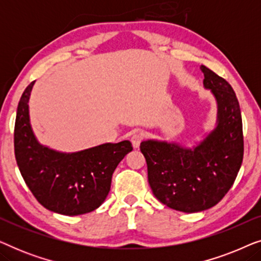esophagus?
Wrapping results in <instances>:
<instances>
[{
    "label": "esophagus",
    "instance_id": "esophagus-1",
    "mask_svg": "<svg viewBox=\"0 0 261 261\" xmlns=\"http://www.w3.org/2000/svg\"><path fill=\"white\" fill-rule=\"evenodd\" d=\"M141 140H142V135L140 133H134L133 135H132V138H130L132 145H133L134 148H138L139 146H140Z\"/></svg>",
    "mask_w": 261,
    "mask_h": 261
}]
</instances>
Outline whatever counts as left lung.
<instances>
[{
    "label": "left lung",
    "instance_id": "1",
    "mask_svg": "<svg viewBox=\"0 0 261 261\" xmlns=\"http://www.w3.org/2000/svg\"><path fill=\"white\" fill-rule=\"evenodd\" d=\"M203 87L217 106L216 123L190 147L148 139L140 144L148 183L163 204L183 213L216 205L233 185L244 158L242 119L237 95L226 80L204 65Z\"/></svg>",
    "mask_w": 261,
    "mask_h": 261
}]
</instances>
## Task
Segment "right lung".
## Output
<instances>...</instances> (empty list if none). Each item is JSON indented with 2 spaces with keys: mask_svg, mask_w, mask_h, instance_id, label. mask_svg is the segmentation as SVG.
Returning a JSON list of instances; mask_svg holds the SVG:
<instances>
[{
  "mask_svg": "<svg viewBox=\"0 0 261 261\" xmlns=\"http://www.w3.org/2000/svg\"><path fill=\"white\" fill-rule=\"evenodd\" d=\"M34 83L23 91L16 112L14 147L20 172L46 209L66 216L90 213L106 201L114 171L133 149L130 141L106 142L77 152H60L40 144L28 106Z\"/></svg>",
  "mask_w": 261,
  "mask_h": 261,
  "instance_id": "1",
  "label": "right lung"
}]
</instances>
